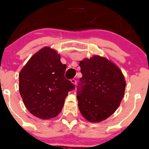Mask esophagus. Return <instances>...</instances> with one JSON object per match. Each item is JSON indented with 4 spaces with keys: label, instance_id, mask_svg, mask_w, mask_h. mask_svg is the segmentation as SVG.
<instances>
[{
    "label": "esophagus",
    "instance_id": "esophagus-1",
    "mask_svg": "<svg viewBox=\"0 0 149 149\" xmlns=\"http://www.w3.org/2000/svg\"><path fill=\"white\" fill-rule=\"evenodd\" d=\"M71 82H72V83L74 85H76V84H77V81H76V80H75V79H72V80H71Z\"/></svg>",
    "mask_w": 149,
    "mask_h": 149
}]
</instances>
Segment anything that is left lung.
<instances>
[{
  "instance_id": "1",
  "label": "left lung",
  "mask_w": 149,
  "mask_h": 149,
  "mask_svg": "<svg viewBox=\"0 0 149 149\" xmlns=\"http://www.w3.org/2000/svg\"><path fill=\"white\" fill-rule=\"evenodd\" d=\"M82 77L78 88V107L85 119L100 123L116 111L125 93V81L114 63L98 55L79 62Z\"/></svg>"
}]
</instances>
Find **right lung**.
Instances as JSON below:
<instances>
[{
  "instance_id": "1",
  "label": "right lung",
  "mask_w": 149,
  "mask_h": 149,
  "mask_svg": "<svg viewBox=\"0 0 149 149\" xmlns=\"http://www.w3.org/2000/svg\"><path fill=\"white\" fill-rule=\"evenodd\" d=\"M66 65L50 47L33 54L19 74V90L26 109L33 116L49 119L59 114L68 92L74 85L66 79Z\"/></svg>"
}]
</instances>
